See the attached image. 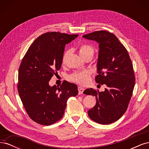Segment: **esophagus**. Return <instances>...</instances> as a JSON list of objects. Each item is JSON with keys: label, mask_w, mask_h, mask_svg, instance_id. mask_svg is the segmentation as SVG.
Segmentation results:
<instances>
[{"label": "esophagus", "mask_w": 149, "mask_h": 149, "mask_svg": "<svg viewBox=\"0 0 149 149\" xmlns=\"http://www.w3.org/2000/svg\"><path fill=\"white\" fill-rule=\"evenodd\" d=\"M78 92H79V94H83V91H84V89L83 88L80 87V86H79V87L78 88Z\"/></svg>", "instance_id": "obj_1"}]
</instances>
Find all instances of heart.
<instances>
[{
    "label": "heart",
    "mask_w": 149,
    "mask_h": 149,
    "mask_svg": "<svg viewBox=\"0 0 149 149\" xmlns=\"http://www.w3.org/2000/svg\"><path fill=\"white\" fill-rule=\"evenodd\" d=\"M68 53L67 52L65 53V55L63 57V61L65 60V58ZM79 53L82 57L88 55H93L94 53V48L93 47L88 44H83L79 47ZM91 76V72L88 70L79 71H76L70 76V79L72 81L75 82L81 85H86L87 84Z\"/></svg>",
    "instance_id": "heart-1"
}]
</instances>
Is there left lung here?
<instances>
[{"mask_svg":"<svg viewBox=\"0 0 149 149\" xmlns=\"http://www.w3.org/2000/svg\"><path fill=\"white\" fill-rule=\"evenodd\" d=\"M83 37L99 43L98 74L95 80L107 86L104 91L84 90V94L96 99V105L88 114L97 123L109 124L120 119L127 109L136 80L133 65L127 50L113 33L100 30Z\"/></svg>","mask_w":149,"mask_h":149,"instance_id":"obj_1","label":"left lung"}]
</instances>
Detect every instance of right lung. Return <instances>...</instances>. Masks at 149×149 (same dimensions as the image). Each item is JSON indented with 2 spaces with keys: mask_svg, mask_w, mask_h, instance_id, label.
I'll use <instances>...</instances> for the list:
<instances>
[{
  "mask_svg": "<svg viewBox=\"0 0 149 149\" xmlns=\"http://www.w3.org/2000/svg\"><path fill=\"white\" fill-rule=\"evenodd\" d=\"M78 35L56 31L43 33L30 46L22 60L18 76V92L30 118L49 125L64 115L66 102L78 93L75 84L64 81L60 87L49 81L60 69L65 45Z\"/></svg>",
  "mask_w": 149,
  "mask_h": 149,
  "instance_id": "1",
  "label": "right lung"
}]
</instances>
